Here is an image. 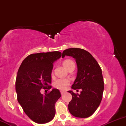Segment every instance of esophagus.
<instances>
[{
  "label": "esophagus",
  "instance_id": "esophagus-1",
  "mask_svg": "<svg viewBox=\"0 0 126 126\" xmlns=\"http://www.w3.org/2000/svg\"><path fill=\"white\" fill-rule=\"evenodd\" d=\"M60 93H61V94H62V95H63V94H64V93H65V91H63V90H62V91H60Z\"/></svg>",
  "mask_w": 126,
  "mask_h": 126
}]
</instances>
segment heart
Masks as SVG:
<instances>
[{
  "instance_id": "1",
  "label": "heart",
  "mask_w": 126,
  "mask_h": 126,
  "mask_svg": "<svg viewBox=\"0 0 126 126\" xmlns=\"http://www.w3.org/2000/svg\"><path fill=\"white\" fill-rule=\"evenodd\" d=\"M63 65L64 66V67L66 69H68L72 66H75V63L71 60L67 59L63 61ZM69 83H70V79H69L62 78L56 80L55 82H54V84L53 85H54V87L55 88L58 89V90H63L67 87V86L69 85Z\"/></svg>"
}]
</instances>
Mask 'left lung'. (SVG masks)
<instances>
[{"label":"left lung","mask_w":126,"mask_h":126,"mask_svg":"<svg viewBox=\"0 0 126 126\" xmlns=\"http://www.w3.org/2000/svg\"><path fill=\"white\" fill-rule=\"evenodd\" d=\"M66 55L76 60L77 74L71 88L81 89L80 94L68 91L72 94V100L68 105L71 115L77 118L91 116L101 104L104 83L101 68L90 53L79 48H69L63 52L62 58Z\"/></svg>","instance_id":"8db88e82"}]
</instances>
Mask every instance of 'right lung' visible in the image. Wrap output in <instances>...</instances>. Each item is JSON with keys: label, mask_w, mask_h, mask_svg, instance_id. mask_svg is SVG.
Returning a JSON list of instances; mask_svg holds the SVG:
<instances>
[{"label": "right lung", "mask_w": 126, "mask_h": 126, "mask_svg": "<svg viewBox=\"0 0 126 126\" xmlns=\"http://www.w3.org/2000/svg\"><path fill=\"white\" fill-rule=\"evenodd\" d=\"M58 51L37 53L27 56L21 63L16 79L17 101L33 121L44 124L55 116V104L61 97L58 89L44 94L41 89L50 90L53 63L59 59Z\"/></svg>", "instance_id": "1"}]
</instances>
